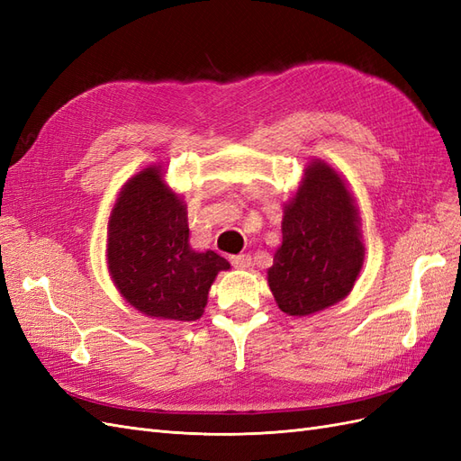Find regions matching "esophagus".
<instances>
[{
	"label": "esophagus",
	"instance_id": "1",
	"mask_svg": "<svg viewBox=\"0 0 461 461\" xmlns=\"http://www.w3.org/2000/svg\"><path fill=\"white\" fill-rule=\"evenodd\" d=\"M230 263H232V267H236V269H248L249 265H252V258H249L248 254L232 256V258H230Z\"/></svg>",
	"mask_w": 461,
	"mask_h": 461
}]
</instances>
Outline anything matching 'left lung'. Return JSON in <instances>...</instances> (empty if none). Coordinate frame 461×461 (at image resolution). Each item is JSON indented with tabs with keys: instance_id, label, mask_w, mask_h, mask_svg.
<instances>
[{
	"instance_id": "1",
	"label": "left lung",
	"mask_w": 461,
	"mask_h": 461,
	"mask_svg": "<svg viewBox=\"0 0 461 461\" xmlns=\"http://www.w3.org/2000/svg\"><path fill=\"white\" fill-rule=\"evenodd\" d=\"M283 244L267 269L281 312L305 317L350 294L364 267L366 246L352 192L323 159H312L283 207Z\"/></svg>"
}]
</instances>
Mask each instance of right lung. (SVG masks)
<instances>
[{
  "mask_svg": "<svg viewBox=\"0 0 461 461\" xmlns=\"http://www.w3.org/2000/svg\"><path fill=\"white\" fill-rule=\"evenodd\" d=\"M163 176V167L153 163L122 185L107 222V269L134 310L196 321L215 276L230 263L213 249L190 246L186 203Z\"/></svg>",
  "mask_w": 461,
  "mask_h": 461,
  "instance_id": "right-lung-1",
  "label": "right lung"
}]
</instances>
